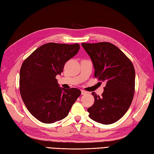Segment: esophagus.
<instances>
[{"label": "esophagus", "mask_w": 154, "mask_h": 154, "mask_svg": "<svg viewBox=\"0 0 154 154\" xmlns=\"http://www.w3.org/2000/svg\"><path fill=\"white\" fill-rule=\"evenodd\" d=\"M87 93V92H86L85 91H84V90H81V94H83V95H84V94H86Z\"/></svg>", "instance_id": "esophagus-1"}]
</instances>
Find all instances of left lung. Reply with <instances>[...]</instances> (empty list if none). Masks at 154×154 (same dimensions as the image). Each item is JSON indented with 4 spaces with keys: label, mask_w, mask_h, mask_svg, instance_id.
<instances>
[{
    "label": "left lung",
    "mask_w": 154,
    "mask_h": 154,
    "mask_svg": "<svg viewBox=\"0 0 154 154\" xmlns=\"http://www.w3.org/2000/svg\"><path fill=\"white\" fill-rule=\"evenodd\" d=\"M92 60L94 76L106 86L101 97L93 92L94 104L87 109L91 119L103 124L120 120L128 110L135 91V69L130 59L109 42L82 43Z\"/></svg>",
    "instance_id": "1"
}]
</instances>
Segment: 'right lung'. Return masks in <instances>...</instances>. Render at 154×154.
Returning <instances> with one entry per match:
<instances>
[{"mask_svg":"<svg viewBox=\"0 0 154 154\" xmlns=\"http://www.w3.org/2000/svg\"><path fill=\"white\" fill-rule=\"evenodd\" d=\"M79 48V44L51 42L37 48L23 62L20 93L29 112L40 122L51 124L63 119L81 95L76 88L59 87L55 78Z\"/></svg>","mask_w":154,"mask_h":154,"instance_id":"1","label":"right lung"}]
</instances>
